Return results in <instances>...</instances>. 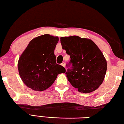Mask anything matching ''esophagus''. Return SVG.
<instances>
[{"label":"esophagus","mask_w":124,"mask_h":124,"mask_svg":"<svg viewBox=\"0 0 124 124\" xmlns=\"http://www.w3.org/2000/svg\"><path fill=\"white\" fill-rule=\"evenodd\" d=\"M61 66H63V67H65V66H66V64H65V63L64 62H63L61 63Z\"/></svg>","instance_id":"34e87169"}]
</instances>
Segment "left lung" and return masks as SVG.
<instances>
[{
    "label": "left lung",
    "mask_w": 124,
    "mask_h": 124,
    "mask_svg": "<svg viewBox=\"0 0 124 124\" xmlns=\"http://www.w3.org/2000/svg\"><path fill=\"white\" fill-rule=\"evenodd\" d=\"M61 43L62 49L70 56L66 74L71 85L83 93L97 89L103 81L107 64L96 44L75 35L61 37Z\"/></svg>",
    "instance_id": "obj_1"
}]
</instances>
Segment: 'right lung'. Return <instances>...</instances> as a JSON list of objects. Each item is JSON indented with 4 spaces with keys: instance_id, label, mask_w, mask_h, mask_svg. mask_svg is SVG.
<instances>
[{
    "instance_id": "1",
    "label": "right lung",
    "mask_w": 124,
    "mask_h": 124,
    "mask_svg": "<svg viewBox=\"0 0 124 124\" xmlns=\"http://www.w3.org/2000/svg\"><path fill=\"white\" fill-rule=\"evenodd\" d=\"M57 37L44 34L32 39L21 55L18 70L27 86L42 91L51 86L58 74L66 72L63 67L56 63L54 50Z\"/></svg>"
}]
</instances>
